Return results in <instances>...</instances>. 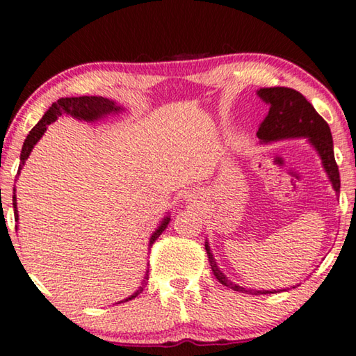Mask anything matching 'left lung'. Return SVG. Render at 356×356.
<instances>
[{"label":"left lung","instance_id":"1","mask_svg":"<svg viewBox=\"0 0 356 356\" xmlns=\"http://www.w3.org/2000/svg\"><path fill=\"white\" fill-rule=\"evenodd\" d=\"M257 95L270 106V112H268L266 118L261 121L257 131V137L264 143L276 142V140L284 138H307V142L316 148L320 159H322L323 168L326 175H328L331 184H333L336 194H339L341 179L334 159L333 137H331L328 123L316 112L312 104L307 101L301 92L292 88H285V86L260 88L257 91ZM205 249L213 275L216 276L218 281L222 285H227V287L235 290V292H246L254 295L276 293V290H248L241 287V285L232 282L230 279L219 270L208 243H205Z\"/></svg>","mask_w":356,"mask_h":356}]
</instances>
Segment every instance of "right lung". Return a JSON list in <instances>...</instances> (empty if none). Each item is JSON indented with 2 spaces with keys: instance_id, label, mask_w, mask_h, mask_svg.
<instances>
[{
  "instance_id": "obj_1",
  "label": "right lung",
  "mask_w": 356,
  "mask_h": 356,
  "mask_svg": "<svg viewBox=\"0 0 356 356\" xmlns=\"http://www.w3.org/2000/svg\"><path fill=\"white\" fill-rule=\"evenodd\" d=\"M120 110H121V107L116 106V102L110 101V99L102 97V96H80V97H61V99H58V101L51 104V107L44 113L42 120H40L39 123L30 131V134L26 136L25 143H23V147H22L20 165H19V172H17V175L20 173L23 164H25V161L28 159V156H30V153L34 148V145H36L39 142V138L44 136V132L47 131V126L54 123V121H56L58 116L71 115L72 118H77V120L96 121V120L102 118V116H106V115L118 113ZM13 205H14L15 220L19 222L15 188H14V195H13ZM168 222H170V218H168V216L162 219L161 225L157 227L153 235H151L148 246H153V243L161 236V233L167 229ZM15 229H17V225H15ZM147 279H148V271H147V276H145V279H143V284H147ZM143 284H142V287H138V290H136V292H134L131 296H127V298L123 300V301H129L132 298H136L137 295L142 293ZM123 301H120V302H123Z\"/></svg>"
}]
</instances>
